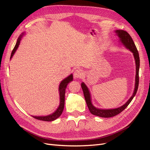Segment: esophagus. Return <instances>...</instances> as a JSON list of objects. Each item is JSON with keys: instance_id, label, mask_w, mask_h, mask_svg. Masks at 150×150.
<instances>
[{"instance_id": "esophagus-1", "label": "esophagus", "mask_w": 150, "mask_h": 150, "mask_svg": "<svg viewBox=\"0 0 150 150\" xmlns=\"http://www.w3.org/2000/svg\"><path fill=\"white\" fill-rule=\"evenodd\" d=\"M83 75H84L83 71L80 69H76L74 71V76L75 79H81L83 76Z\"/></svg>"}]
</instances>
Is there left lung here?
<instances>
[{"mask_svg": "<svg viewBox=\"0 0 150 150\" xmlns=\"http://www.w3.org/2000/svg\"><path fill=\"white\" fill-rule=\"evenodd\" d=\"M116 33H117L118 36L120 38V41L123 43L128 49H129L131 51L134 55V58L135 60V63H136V79H135V86H134V90L133 95L132 97L130 98L127 102L123 105L122 107L119 108H115V109H110V110H102L95 108L94 106L91 103V97L90 91L86 87V86L84 83H81V86L82 90L83 91L84 97L86 101V105L88 106V108L90 110V112L91 114L94 115L98 116V117H103V118H110L114 117V116L120 114L121 112H122L126 108L128 105L130 103L134 96L136 95L138 88V84H139V57L138 50L135 45L132 39L131 36L129 35V33L122 30H117L115 31Z\"/></svg>", "mask_w": 150, "mask_h": 150, "instance_id": "8db88e82", "label": "left lung"}]
</instances>
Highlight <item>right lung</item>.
Segmentation results:
<instances>
[{"instance_id": "1", "label": "right lung", "mask_w": 150, "mask_h": 150, "mask_svg": "<svg viewBox=\"0 0 150 150\" xmlns=\"http://www.w3.org/2000/svg\"><path fill=\"white\" fill-rule=\"evenodd\" d=\"M22 35H21L18 38L17 43L16 44V46L14 47L13 49L12 52V54L11 55V59L14 53L16 52V50L17 49V48L19 45V43H20L21 38ZM73 80V75H70L68 77H67L66 79H65L64 80H62V82L60 84L59 86V92H60V105L59 107H58L57 110L55 111V112L52 113L51 115L45 116V117H35V116H32V117L37 119V120H39L42 121H45V122H52V121H54L56 120L57 118H59L61 114L63 112V110H64V105H65V89L67 85L71 81Z\"/></svg>"}]
</instances>
